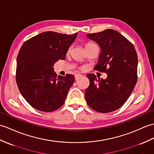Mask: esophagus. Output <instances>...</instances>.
<instances>
[{"label": "esophagus", "instance_id": "obj_1", "mask_svg": "<svg viewBox=\"0 0 154 154\" xmlns=\"http://www.w3.org/2000/svg\"><path fill=\"white\" fill-rule=\"evenodd\" d=\"M75 80L77 81L78 79H79L80 78L83 77V75H81V74H76L75 75Z\"/></svg>", "mask_w": 154, "mask_h": 154}]
</instances>
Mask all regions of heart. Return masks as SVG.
<instances>
[{
    "instance_id": "heart-1",
    "label": "heart",
    "mask_w": 154,
    "mask_h": 154,
    "mask_svg": "<svg viewBox=\"0 0 154 154\" xmlns=\"http://www.w3.org/2000/svg\"><path fill=\"white\" fill-rule=\"evenodd\" d=\"M94 45H95V44H94V43H92V42H88V43L86 44V45H85V48H88V47H90V46H94ZM69 51H70V49L69 50Z\"/></svg>"
}]
</instances>
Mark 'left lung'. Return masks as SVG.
Segmentation results:
<instances>
[{
  "instance_id": "8db88e82",
  "label": "left lung",
  "mask_w": 154,
  "mask_h": 154,
  "mask_svg": "<svg viewBox=\"0 0 154 154\" xmlns=\"http://www.w3.org/2000/svg\"><path fill=\"white\" fill-rule=\"evenodd\" d=\"M87 37L101 49L94 69L105 72L106 79L88 74L90 85L85 95L88 105L100 113L113 112L127 101L137 81L138 57L133 45L119 32L106 29Z\"/></svg>"
}]
</instances>
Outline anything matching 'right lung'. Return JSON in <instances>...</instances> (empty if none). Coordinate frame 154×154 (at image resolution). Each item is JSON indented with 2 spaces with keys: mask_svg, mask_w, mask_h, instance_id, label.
Masks as SVG:
<instances>
[{
  "mask_svg": "<svg viewBox=\"0 0 154 154\" xmlns=\"http://www.w3.org/2000/svg\"><path fill=\"white\" fill-rule=\"evenodd\" d=\"M77 33L46 31L26 41L17 58L16 83L25 100L39 111L51 112L60 108L75 81L73 75H58L54 65L66 58Z\"/></svg>",
  "mask_w": 154,
  "mask_h": 154,
  "instance_id": "right-lung-1",
  "label": "right lung"
}]
</instances>
